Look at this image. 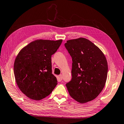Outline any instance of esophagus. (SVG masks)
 Masks as SVG:
<instances>
[{
	"label": "esophagus",
	"mask_w": 124,
	"mask_h": 124,
	"mask_svg": "<svg viewBox=\"0 0 124 124\" xmlns=\"http://www.w3.org/2000/svg\"><path fill=\"white\" fill-rule=\"evenodd\" d=\"M59 77L60 78H61V80H62V74H60L59 76Z\"/></svg>",
	"instance_id": "34e87169"
}]
</instances>
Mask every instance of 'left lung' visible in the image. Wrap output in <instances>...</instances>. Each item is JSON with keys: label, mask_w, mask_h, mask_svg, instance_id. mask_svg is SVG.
<instances>
[{"label": "left lung", "mask_w": 124, "mask_h": 124, "mask_svg": "<svg viewBox=\"0 0 124 124\" xmlns=\"http://www.w3.org/2000/svg\"><path fill=\"white\" fill-rule=\"evenodd\" d=\"M65 46L72 60V78L66 85L70 96L81 103L93 100L106 84V57L98 47L84 38L67 41Z\"/></svg>", "instance_id": "obj_1"}]
</instances>
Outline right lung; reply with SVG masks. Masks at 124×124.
Here are the masks:
<instances>
[{"mask_svg":"<svg viewBox=\"0 0 124 124\" xmlns=\"http://www.w3.org/2000/svg\"><path fill=\"white\" fill-rule=\"evenodd\" d=\"M62 40H36L20 51L15 59L14 73L18 88L28 98L41 100L57 84L52 73L51 57Z\"/></svg>","mask_w":124,"mask_h":124,"instance_id":"1","label":"right lung"}]
</instances>
